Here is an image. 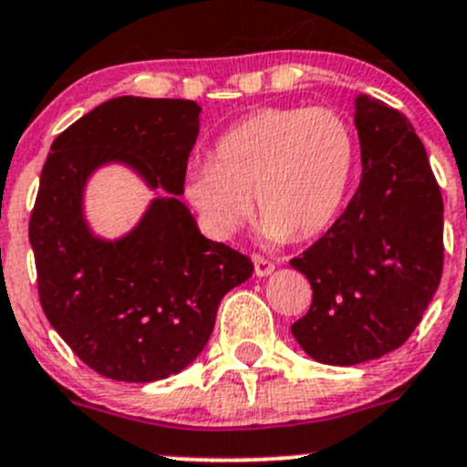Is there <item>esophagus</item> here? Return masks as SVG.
Listing matches in <instances>:
<instances>
[{"mask_svg": "<svg viewBox=\"0 0 467 467\" xmlns=\"http://www.w3.org/2000/svg\"><path fill=\"white\" fill-rule=\"evenodd\" d=\"M253 265H255V275H260V278L262 275H269L275 269L274 262L265 255H253Z\"/></svg>", "mask_w": 467, "mask_h": 467, "instance_id": "esophagus-1", "label": "esophagus"}]
</instances>
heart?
<instances>
[{
  "label": "heart",
  "instance_id": "b5f03b06",
  "mask_svg": "<svg viewBox=\"0 0 467 467\" xmlns=\"http://www.w3.org/2000/svg\"><path fill=\"white\" fill-rule=\"evenodd\" d=\"M358 137L333 107H269L216 141L184 196L207 233L230 239L251 216L269 242L312 239L342 214L358 173Z\"/></svg>",
  "mask_w": 467,
  "mask_h": 467
}]
</instances>
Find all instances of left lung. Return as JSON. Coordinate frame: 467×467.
<instances>
[{"instance_id":"1","label":"left lung","mask_w":467,"mask_h":467,"mask_svg":"<svg viewBox=\"0 0 467 467\" xmlns=\"http://www.w3.org/2000/svg\"><path fill=\"white\" fill-rule=\"evenodd\" d=\"M363 178L339 219L289 265L312 287L292 335L310 358L358 365L400 348L442 275V196L404 113L356 99Z\"/></svg>"}]
</instances>
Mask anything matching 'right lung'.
I'll use <instances>...</instances> for the list:
<instances>
[{
	"label": "right lung",
	"instance_id": "add662e5",
	"mask_svg": "<svg viewBox=\"0 0 467 467\" xmlns=\"http://www.w3.org/2000/svg\"><path fill=\"white\" fill-rule=\"evenodd\" d=\"M198 113L193 99L113 98L54 139L40 173L29 219L40 306L81 363L113 381H160L193 363L221 298L253 274L178 198ZM104 161L170 192L120 243L93 238L80 216L85 178Z\"/></svg>",
	"mask_w": 467,
	"mask_h": 467
}]
</instances>
